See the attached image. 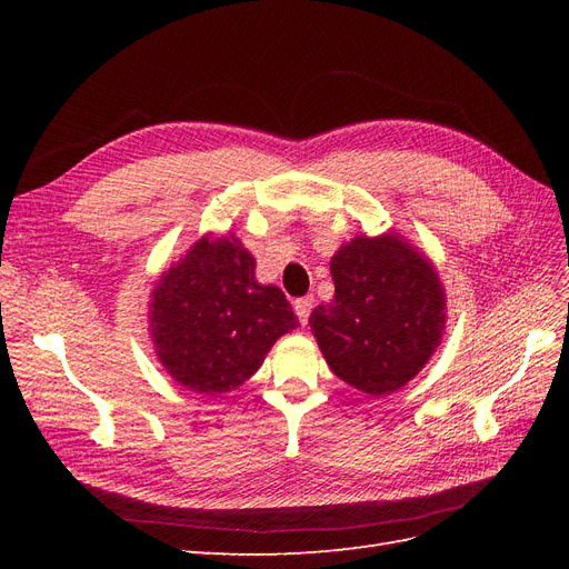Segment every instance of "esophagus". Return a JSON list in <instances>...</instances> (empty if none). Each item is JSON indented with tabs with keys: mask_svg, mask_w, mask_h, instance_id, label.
I'll return each mask as SVG.
<instances>
[{
	"mask_svg": "<svg viewBox=\"0 0 569 569\" xmlns=\"http://www.w3.org/2000/svg\"><path fill=\"white\" fill-rule=\"evenodd\" d=\"M313 303H316L313 297H301L295 301V313L299 316L301 325L308 322V316H311V311H313Z\"/></svg>",
	"mask_w": 569,
	"mask_h": 569,
	"instance_id": "34e87169",
	"label": "esophagus"
}]
</instances>
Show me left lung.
<instances>
[{"mask_svg":"<svg viewBox=\"0 0 569 569\" xmlns=\"http://www.w3.org/2000/svg\"><path fill=\"white\" fill-rule=\"evenodd\" d=\"M335 299L311 313L327 366L370 396L399 391L435 356L446 291L432 258L399 232L356 234L330 261Z\"/></svg>","mask_w":569,"mask_h":569,"instance_id":"left-lung-1","label":"left lung"}]
</instances>
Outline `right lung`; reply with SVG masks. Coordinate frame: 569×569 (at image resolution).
Here are the masks:
<instances>
[{
  "instance_id": "right-lung-1",
  "label": "right lung",
  "mask_w": 569,
  "mask_h": 569,
  "mask_svg": "<svg viewBox=\"0 0 569 569\" xmlns=\"http://www.w3.org/2000/svg\"><path fill=\"white\" fill-rule=\"evenodd\" d=\"M256 258L230 234L206 232L159 274L149 299L153 353L197 393L242 387L272 343L297 330L282 289L256 280Z\"/></svg>"
}]
</instances>
